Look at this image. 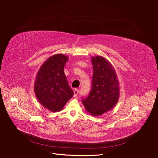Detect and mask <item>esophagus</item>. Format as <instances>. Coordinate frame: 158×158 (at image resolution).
I'll use <instances>...</instances> for the list:
<instances>
[{
    "label": "esophagus",
    "instance_id": "1",
    "mask_svg": "<svg viewBox=\"0 0 158 158\" xmlns=\"http://www.w3.org/2000/svg\"><path fill=\"white\" fill-rule=\"evenodd\" d=\"M73 96L74 97H76L77 95H78V94H79V90L78 89H74L73 90Z\"/></svg>",
    "mask_w": 158,
    "mask_h": 158
}]
</instances>
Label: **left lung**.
Wrapping results in <instances>:
<instances>
[{
    "mask_svg": "<svg viewBox=\"0 0 158 158\" xmlns=\"http://www.w3.org/2000/svg\"><path fill=\"white\" fill-rule=\"evenodd\" d=\"M91 60L93 65L92 88L82 102L88 113L97 117L111 110L118 102L119 82L114 67L106 58L96 56Z\"/></svg>",
    "mask_w": 158,
    "mask_h": 158,
    "instance_id": "8db88e82",
    "label": "left lung"
}]
</instances>
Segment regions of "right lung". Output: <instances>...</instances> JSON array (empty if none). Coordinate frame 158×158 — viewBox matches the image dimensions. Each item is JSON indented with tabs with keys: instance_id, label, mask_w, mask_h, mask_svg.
<instances>
[{
	"instance_id": "right-lung-1",
	"label": "right lung",
	"mask_w": 158,
	"mask_h": 158,
	"mask_svg": "<svg viewBox=\"0 0 158 158\" xmlns=\"http://www.w3.org/2000/svg\"><path fill=\"white\" fill-rule=\"evenodd\" d=\"M69 57L63 54L49 57L41 66L34 90L39 102L52 112L60 111L73 95L64 73Z\"/></svg>"
}]
</instances>
